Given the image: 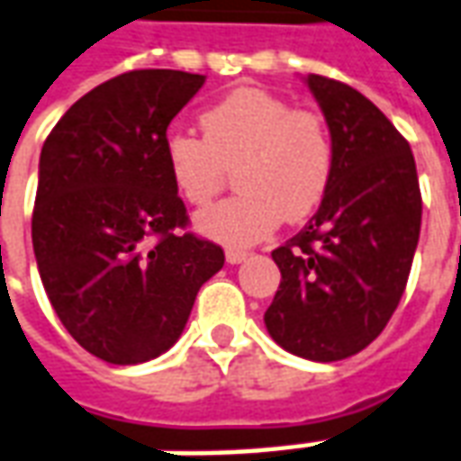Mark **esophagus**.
<instances>
[{
    "mask_svg": "<svg viewBox=\"0 0 461 461\" xmlns=\"http://www.w3.org/2000/svg\"><path fill=\"white\" fill-rule=\"evenodd\" d=\"M247 259V252H241V249H227V262L230 264H241Z\"/></svg>",
    "mask_w": 461,
    "mask_h": 461,
    "instance_id": "obj_1",
    "label": "esophagus"
}]
</instances>
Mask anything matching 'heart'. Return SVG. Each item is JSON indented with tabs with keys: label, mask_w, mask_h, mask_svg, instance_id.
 Listing matches in <instances>:
<instances>
[{
	"label": "heart",
	"mask_w": 461,
	"mask_h": 461,
	"mask_svg": "<svg viewBox=\"0 0 461 461\" xmlns=\"http://www.w3.org/2000/svg\"><path fill=\"white\" fill-rule=\"evenodd\" d=\"M202 137L172 130L162 157L179 197L204 207L224 186L227 169L240 194L204 209L197 230L230 249L252 247L276 230L309 220L330 194L334 137L314 109L285 96L240 86L199 114Z\"/></svg>",
	"instance_id": "heart-1"
}]
</instances>
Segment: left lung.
I'll return each instance as SVG.
<instances>
[{
    "mask_svg": "<svg viewBox=\"0 0 461 461\" xmlns=\"http://www.w3.org/2000/svg\"><path fill=\"white\" fill-rule=\"evenodd\" d=\"M334 137V179L304 230L276 247L282 272L264 324L282 349L337 362L387 327L420 241L421 194L410 141L344 82L309 74Z\"/></svg>",
    "mask_w": 461,
    "mask_h": 461,
    "instance_id": "1",
    "label": "left lung"
}]
</instances>
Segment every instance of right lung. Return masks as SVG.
Listing matches in <instances>:
<instances>
[{
	"instance_id": "1",
	"label": "right lung",
	"mask_w": 461,
	"mask_h": 461,
	"mask_svg": "<svg viewBox=\"0 0 461 461\" xmlns=\"http://www.w3.org/2000/svg\"><path fill=\"white\" fill-rule=\"evenodd\" d=\"M202 74L134 69L86 92L41 147L32 244L64 330L109 365H140L179 339L220 244L186 231L162 157L169 122Z\"/></svg>"
}]
</instances>
